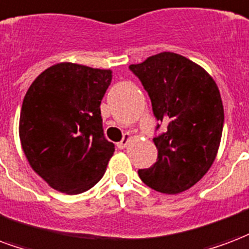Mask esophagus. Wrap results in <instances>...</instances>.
<instances>
[{
  "mask_svg": "<svg viewBox=\"0 0 249 249\" xmlns=\"http://www.w3.org/2000/svg\"><path fill=\"white\" fill-rule=\"evenodd\" d=\"M130 140H132V136H130L129 133H125L124 139L121 140V141H120V142L117 143V148H119V149H124V148H126V145H128V143H129Z\"/></svg>",
  "mask_w": 249,
  "mask_h": 249,
  "instance_id": "1",
  "label": "esophagus"
}]
</instances>
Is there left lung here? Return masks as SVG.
Here are the masks:
<instances>
[{
	"label": "left lung",
	"instance_id": "1",
	"mask_svg": "<svg viewBox=\"0 0 249 249\" xmlns=\"http://www.w3.org/2000/svg\"><path fill=\"white\" fill-rule=\"evenodd\" d=\"M129 70L148 92L154 117L166 125L153 139L157 162L140 169V178L163 194L182 193L199 181L216 157L224 123L218 86L200 66L174 53L149 56ZM160 128L157 124L156 130Z\"/></svg>",
	"mask_w": 249,
	"mask_h": 249
}]
</instances>
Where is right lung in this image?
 Returning <instances> with one entry per match:
<instances>
[{
    "mask_svg": "<svg viewBox=\"0 0 249 249\" xmlns=\"http://www.w3.org/2000/svg\"><path fill=\"white\" fill-rule=\"evenodd\" d=\"M110 70L75 63L47 68L23 99L19 139L27 161L53 189L80 194L100 181L115 152L104 137L100 104Z\"/></svg>",
    "mask_w": 249,
    "mask_h": 249,
    "instance_id": "right-lung-1",
    "label": "right lung"
}]
</instances>
